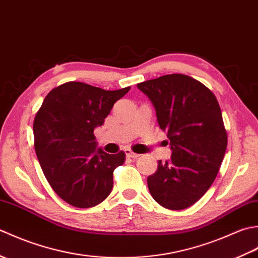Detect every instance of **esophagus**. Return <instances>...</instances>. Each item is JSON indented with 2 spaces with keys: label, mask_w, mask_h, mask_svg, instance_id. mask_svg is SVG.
<instances>
[{
  "label": "esophagus",
  "mask_w": 258,
  "mask_h": 258,
  "mask_svg": "<svg viewBox=\"0 0 258 258\" xmlns=\"http://www.w3.org/2000/svg\"><path fill=\"white\" fill-rule=\"evenodd\" d=\"M124 152H125V154H126V157H128V158H138L140 156V154H136V153L132 152L130 149L124 150Z\"/></svg>",
  "instance_id": "1"
}]
</instances>
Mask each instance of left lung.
<instances>
[{
    "instance_id": "obj_1",
    "label": "left lung",
    "mask_w": 258,
    "mask_h": 258,
    "mask_svg": "<svg viewBox=\"0 0 258 258\" xmlns=\"http://www.w3.org/2000/svg\"><path fill=\"white\" fill-rule=\"evenodd\" d=\"M155 108L166 132L171 160L158 161L147 177L158 204L173 211L191 206L211 187L227 147L220 104L201 82L183 74L164 75L138 84Z\"/></svg>"
}]
</instances>
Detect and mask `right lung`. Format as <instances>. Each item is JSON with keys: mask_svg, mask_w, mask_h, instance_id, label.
Masks as SVG:
<instances>
[{"mask_svg": "<svg viewBox=\"0 0 258 258\" xmlns=\"http://www.w3.org/2000/svg\"><path fill=\"white\" fill-rule=\"evenodd\" d=\"M130 89L105 91L69 82L43 101L33 124L35 152L47 182L68 204L93 207L112 191L113 172L125 154L97 149L93 132Z\"/></svg>", "mask_w": 258, "mask_h": 258, "instance_id": "add662e5", "label": "right lung"}]
</instances>
